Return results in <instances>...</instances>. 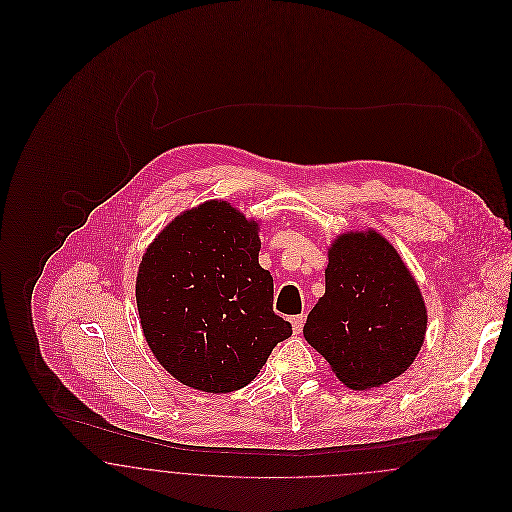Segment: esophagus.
<instances>
[{"instance_id": "obj_1", "label": "esophagus", "mask_w": 512, "mask_h": 512, "mask_svg": "<svg viewBox=\"0 0 512 512\" xmlns=\"http://www.w3.org/2000/svg\"><path fill=\"white\" fill-rule=\"evenodd\" d=\"M292 329L295 335H299L301 333V329H303V323H305V315H293L292 319Z\"/></svg>"}]
</instances>
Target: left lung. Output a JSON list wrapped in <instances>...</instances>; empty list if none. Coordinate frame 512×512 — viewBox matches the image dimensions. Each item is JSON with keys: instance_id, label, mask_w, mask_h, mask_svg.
<instances>
[{"instance_id": "obj_1", "label": "left lung", "mask_w": 512, "mask_h": 512, "mask_svg": "<svg viewBox=\"0 0 512 512\" xmlns=\"http://www.w3.org/2000/svg\"><path fill=\"white\" fill-rule=\"evenodd\" d=\"M327 258L325 293L309 311L303 337L347 388H378L404 374L424 345V295L374 228L339 234Z\"/></svg>"}]
</instances>
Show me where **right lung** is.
<instances>
[{"label": "right lung", "mask_w": 512, "mask_h": 512, "mask_svg": "<svg viewBox=\"0 0 512 512\" xmlns=\"http://www.w3.org/2000/svg\"><path fill=\"white\" fill-rule=\"evenodd\" d=\"M260 220L211 199L183 211L147 246L136 301L149 351L181 384L226 394L252 382L292 335L258 264Z\"/></svg>", "instance_id": "obj_1"}]
</instances>
